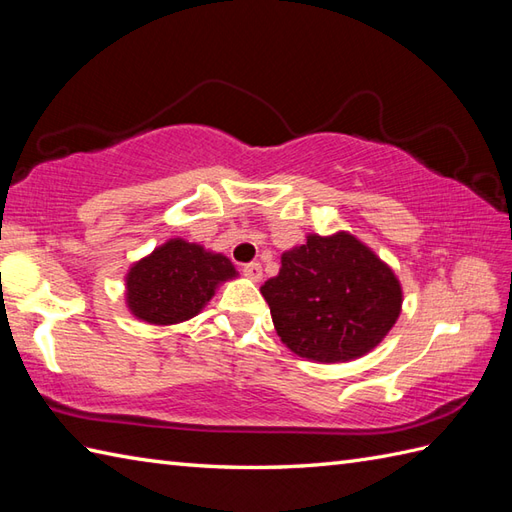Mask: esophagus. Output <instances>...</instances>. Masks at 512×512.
<instances>
[{"label": "esophagus", "mask_w": 512, "mask_h": 512, "mask_svg": "<svg viewBox=\"0 0 512 512\" xmlns=\"http://www.w3.org/2000/svg\"><path fill=\"white\" fill-rule=\"evenodd\" d=\"M243 274H245L249 280L258 282L260 278H263V267H260V263H247V265L243 267Z\"/></svg>", "instance_id": "obj_1"}]
</instances>
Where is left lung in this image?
Masks as SVG:
<instances>
[{
    "mask_svg": "<svg viewBox=\"0 0 512 512\" xmlns=\"http://www.w3.org/2000/svg\"><path fill=\"white\" fill-rule=\"evenodd\" d=\"M260 293L282 344L320 363L352 361L377 348L403 304L394 271L348 232L306 236L282 254L278 276Z\"/></svg>",
    "mask_w": 512,
    "mask_h": 512,
    "instance_id": "8db88e82",
    "label": "left lung"
}]
</instances>
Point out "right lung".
Returning <instances> with one entry per match:
<instances>
[{"label": "right lung", "instance_id": "add662e5", "mask_svg": "<svg viewBox=\"0 0 512 512\" xmlns=\"http://www.w3.org/2000/svg\"><path fill=\"white\" fill-rule=\"evenodd\" d=\"M236 276L227 256L184 238H170L131 265L124 278L127 306L146 324H179L201 313L221 282Z\"/></svg>", "mask_w": 512, "mask_h": 512}]
</instances>
